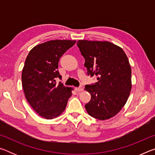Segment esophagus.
Masks as SVG:
<instances>
[{"instance_id":"esophagus-1","label":"esophagus","mask_w":155,"mask_h":155,"mask_svg":"<svg viewBox=\"0 0 155 155\" xmlns=\"http://www.w3.org/2000/svg\"><path fill=\"white\" fill-rule=\"evenodd\" d=\"M75 90L77 91H83V88L81 87H75Z\"/></svg>"}]
</instances>
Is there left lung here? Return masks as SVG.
Listing matches in <instances>:
<instances>
[{
	"instance_id": "left-lung-1",
	"label": "left lung",
	"mask_w": 155,
	"mask_h": 155,
	"mask_svg": "<svg viewBox=\"0 0 155 155\" xmlns=\"http://www.w3.org/2000/svg\"><path fill=\"white\" fill-rule=\"evenodd\" d=\"M77 46L85 58L87 74L96 76L98 82L86 85L91 94L85 104L88 114L104 120L119 113L130 95L131 68L122 48L109 41L78 40Z\"/></svg>"
}]
</instances>
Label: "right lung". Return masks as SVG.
I'll return each instance as SVG.
<instances>
[{"mask_svg": "<svg viewBox=\"0 0 155 155\" xmlns=\"http://www.w3.org/2000/svg\"><path fill=\"white\" fill-rule=\"evenodd\" d=\"M76 43L75 40H51L31 50L22 72V84L28 103L35 112L51 120L64 111L72 88L65 87L56 78L61 57Z\"/></svg>", "mask_w": 155, "mask_h": 155, "instance_id": "add662e5", "label": "right lung"}]
</instances>
